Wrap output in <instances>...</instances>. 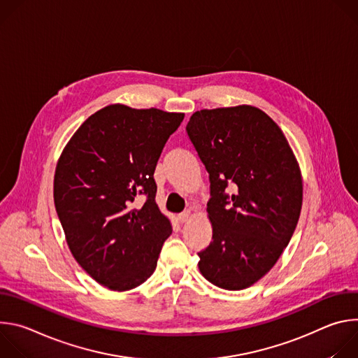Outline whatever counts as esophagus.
<instances>
[{
  "mask_svg": "<svg viewBox=\"0 0 358 358\" xmlns=\"http://www.w3.org/2000/svg\"><path fill=\"white\" fill-rule=\"evenodd\" d=\"M178 221L181 222V224H184V222H187L189 218H191V211H184V213H181V214H178Z\"/></svg>",
  "mask_w": 358,
  "mask_h": 358,
  "instance_id": "obj_1",
  "label": "esophagus"
}]
</instances>
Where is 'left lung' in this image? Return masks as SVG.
<instances>
[{
	"label": "left lung",
	"mask_w": 358,
	"mask_h": 358,
	"mask_svg": "<svg viewBox=\"0 0 358 358\" xmlns=\"http://www.w3.org/2000/svg\"><path fill=\"white\" fill-rule=\"evenodd\" d=\"M187 133L211 182L213 241L198 252L199 272L221 289H246L275 266L296 229L299 163L280 127L250 105L198 110ZM228 185L234 194L225 209Z\"/></svg>",
	"instance_id": "left-lung-1"
}]
</instances>
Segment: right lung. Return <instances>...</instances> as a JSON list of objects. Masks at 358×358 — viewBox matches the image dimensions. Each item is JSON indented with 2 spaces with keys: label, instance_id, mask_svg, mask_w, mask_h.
<instances>
[{
  "label": "right lung",
  "instance_id": "right-lung-1",
  "mask_svg": "<svg viewBox=\"0 0 358 358\" xmlns=\"http://www.w3.org/2000/svg\"><path fill=\"white\" fill-rule=\"evenodd\" d=\"M184 113L109 105L89 116L64 147L54 177L55 208L75 261L99 285L126 292L157 266L173 227L152 178ZM146 201L133 209L140 194Z\"/></svg>",
  "mask_w": 358,
  "mask_h": 358
}]
</instances>
